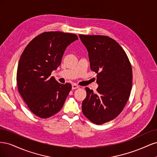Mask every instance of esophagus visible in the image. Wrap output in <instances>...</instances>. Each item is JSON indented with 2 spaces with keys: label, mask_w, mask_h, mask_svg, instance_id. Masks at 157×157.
<instances>
[{
  "label": "esophagus",
  "mask_w": 157,
  "mask_h": 157,
  "mask_svg": "<svg viewBox=\"0 0 157 157\" xmlns=\"http://www.w3.org/2000/svg\"><path fill=\"white\" fill-rule=\"evenodd\" d=\"M79 88V86H78L77 84H72V89L75 90V89H77V88Z\"/></svg>",
  "instance_id": "34e87169"
}]
</instances>
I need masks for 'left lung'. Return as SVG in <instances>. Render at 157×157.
I'll return each instance as SVG.
<instances>
[{
  "label": "left lung",
  "mask_w": 157,
  "mask_h": 157,
  "mask_svg": "<svg viewBox=\"0 0 157 157\" xmlns=\"http://www.w3.org/2000/svg\"><path fill=\"white\" fill-rule=\"evenodd\" d=\"M88 52L90 69L97 73L96 92L86 88L82 103L84 115L99 125L113 120L122 111L129 99L132 69L124 50L111 38L79 35Z\"/></svg>",
  "instance_id": "left-lung-1"
}]
</instances>
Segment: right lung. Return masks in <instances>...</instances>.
I'll return each mask as SVG.
<instances>
[{
  "label": "right lung",
  "mask_w": 157,
  "mask_h": 157,
  "mask_svg": "<svg viewBox=\"0 0 157 157\" xmlns=\"http://www.w3.org/2000/svg\"><path fill=\"white\" fill-rule=\"evenodd\" d=\"M78 36L60 31L44 32L35 37L23 50L17 70L18 92L30 111L49 118L63 106L72 86L56 81L51 73L61 64L64 52Z\"/></svg>",
  "instance_id": "right-lung-1"
}]
</instances>
